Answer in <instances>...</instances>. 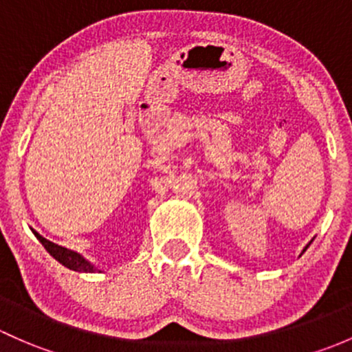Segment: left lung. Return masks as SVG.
Returning a JSON list of instances; mask_svg holds the SVG:
<instances>
[{
    "instance_id": "obj_1",
    "label": "left lung",
    "mask_w": 352,
    "mask_h": 352,
    "mask_svg": "<svg viewBox=\"0 0 352 352\" xmlns=\"http://www.w3.org/2000/svg\"><path fill=\"white\" fill-rule=\"evenodd\" d=\"M310 242H311V241H310ZM310 242H309V244H307V248H309V245H310ZM307 248H305V249H303V252H305V251H307Z\"/></svg>"
}]
</instances>
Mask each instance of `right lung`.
I'll return each instance as SVG.
<instances>
[{
  "mask_svg": "<svg viewBox=\"0 0 352 352\" xmlns=\"http://www.w3.org/2000/svg\"><path fill=\"white\" fill-rule=\"evenodd\" d=\"M32 232H34L35 237L42 242V245L45 248V251L49 252L54 259L59 261L63 266H66L72 271H79V273H101V271H98V267L93 266V264L89 263L88 259H85V257L79 254V252L71 251V249L63 248V245H57V244H54V242L47 241L45 237H42V235L38 234V232H35L34 229H32Z\"/></svg>",
  "mask_w": 352,
  "mask_h": 352,
  "instance_id": "add662e5",
  "label": "right lung"
}]
</instances>
